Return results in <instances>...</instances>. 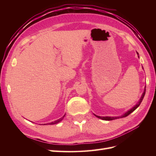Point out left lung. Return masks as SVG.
Returning <instances> with one entry per match:
<instances>
[{
  "mask_svg": "<svg viewBox=\"0 0 156 156\" xmlns=\"http://www.w3.org/2000/svg\"><path fill=\"white\" fill-rule=\"evenodd\" d=\"M137 54H138V53H137ZM145 88H146V87H145ZM145 90H146V89L145 88L144 93H143V94H142L141 97V98H140V101H139L138 103H137L136 105H135V106H134V107H133V108H132L131 109H130V110L128 111H127V112H126V113H125L123 115L121 116V117H100V116H97V115H95L97 117H98V118H99V119H102V120H105V121H112V120H114V119H119V118H122V117H127V116H128L129 115H130L132 112H133V111L135 110V109H136V108L139 107V106L140 105L141 102H142V101H143L144 97V96H145Z\"/></svg>",
  "mask_w": 156,
  "mask_h": 156,
  "instance_id": "8db88e82",
  "label": "left lung"
}]
</instances>
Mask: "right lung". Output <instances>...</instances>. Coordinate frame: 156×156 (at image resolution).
<instances>
[{
	"instance_id": "right-lung-1",
	"label": "right lung",
	"mask_w": 156,
	"mask_h": 156,
	"mask_svg": "<svg viewBox=\"0 0 156 156\" xmlns=\"http://www.w3.org/2000/svg\"><path fill=\"white\" fill-rule=\"evenodd\" d=\"M65 117V115H64L63 116V117H62V118H60L59 119H58V120H57V121H54V122H50V123H47V124H44V125H54V124H56V123H58L59 122H60L63 119H64V117Z\"/></svg>"
}]
</instances>
